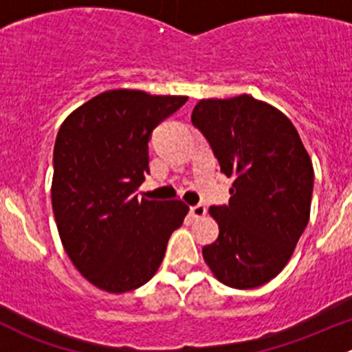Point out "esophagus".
<instances>
[{
	"instance_id": "34e87169",
	"label": "esophagus",
	"mask_w": 352,
	"mask_h": 352,
	"mask_svg": "<svg viewBox=\"0 0 352 352\" xmlns=\"http://www.w3.org/2000/svg\"><path fill=\"white\" fill-rule=\"evenodd\" d=\"M190 214H192L196 219L202 218V216L206 214V206H202V204L192 206V208H190Z\"/></svg>"
}]
</instances>
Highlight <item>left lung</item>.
Returning <instances> with one entry per match:
<instances>
[{"instance_id":"left-lung-1","label":"left lung","mask_w":352,"mask_h":352,"mask_svg":"<svg viewBox=\"0 0 352 352\" xmlns=\"http://www.w3.org/2000/svg\"><path fill=\"white\" fill-rule=\"evenodd\" d=\"M233 177L228 206H211L219 226L202 248L212 276L235 289L265 285L285 269L310 219L314 165L293 122L252 95L199 100L190 116Z\"/></svg>"}]
</instances>
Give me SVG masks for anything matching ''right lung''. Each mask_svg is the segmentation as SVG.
Instances as JSON below:
<instances>
[{
    "mask_svg": "<svg viewBox=\"0 0 352 352\" xmlns=\"http://www.w3.org/2000/svg\"><path fill=\"white\" fill-rule=\"evenodd\" d=\"M186 102L182 95L109 90L73 110L59 127L52 211L67 257L98 289L126 293L150 281L189 212L179 199L134 194L150 172L151 131Z\"/></svg>",
    "mask_w": 352,
    "mask_h": 352,
    "instance_id": "obj_1",
    "label": "right lung"
}]
</instances>
